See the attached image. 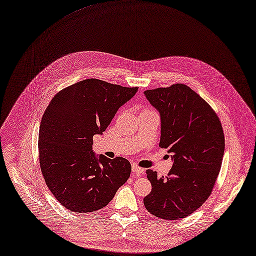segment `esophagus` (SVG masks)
Returning <instances> with one entry per match:
<instances>
[{
  "instance_id": "esophagus-1",
  "label": "esophagus",
  "mask_w": 256,
  "mask_h": 256,
  "mask_svg": "<svg viewBox=\"0 0 256 256\" xmlns=\"http://www.w3.org/2000/svg\"><path fill=\"white\" fill-rule=\"evenodd\" d=\"M132 172L139 174H143V172H144V169H143V168H140V167H138V166L133 165V166H132Z\"/></svg>"
}]
</instances>
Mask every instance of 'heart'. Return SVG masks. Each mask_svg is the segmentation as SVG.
<instances>
[{
    "label": "heart",
    "instance_id": "heart-1",
    "mask_svg": "<svg viewBox=\"0 0 256 256\" xmlns=\"http://www.w3.org/2000/svg\"><path fill=\"white\" fill-rule=\"evenodd\" d=\"M145 111H148V110H145Z\"/></svg>",
    "mask_w": 256,
    "mask_h": 256
}]
</instances>
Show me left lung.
Masks as SVG:
<instances>
[{"mask_svg":"<svg viewBox=\"0 0 256 256\" xmlns=\"http://www.w3.org/2000/svg\"><path fill=\"white\" fill-rule=\"evenodd\" d=\"M144 93L161 115L160 147L168 149L174 160L166 176L146 170L152 190L144 206L159 218H184L212 192L224 153L222 122L212 106L186 84Z\"/></svg>","mask_w":256,"mask_h":256,"instance_id":"8db88e82","label":"left lung"}]
</instances>
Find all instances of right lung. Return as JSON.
<instances>
[{
  "label": "right lung",
  "instance_id": "1",
  "mask_svg": "<svg viewBox=\"0 0 256 256\" xmlns=\"http://www.w3.org/2000/svg\"><path fill=\"white\" fill-rule=\"evenodd\" d=\"M137 90L88 78L62 89L48 105L38 132V161L46 186L68 210L104 208L129 178L128 160L97 159L92 144Z\"/></svg>",
  "mask_w": 256,
  "mask_h": 256
}]
</instances>
